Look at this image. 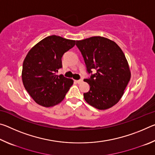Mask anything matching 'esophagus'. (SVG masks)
<instances>
[{"label": "esophagus", "mask_w": 155, "mask_h": 155, "mask_svg": "<svg viewBox=\"0 0 155 155\" xmlns=\"http://www.w3.org/2000/svg\"><path fill=\"white\" fill-rule=\"evenodd\" d=\"M76 81V83H77L78 84H80V83H81L83 82V80L82 79H80V80H77V81Z\"/></svg>", "instance_id": "obj_1"}]
</instances>
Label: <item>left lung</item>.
<instances>
[{"label": "left lung", "mask_w": 155, "mask_h": 155, "mask_svg": "<svg viewBox=\"0 0 155 155\" xmlns=\"http://www.w3.org/2000/svg\"><path fill=\"white\" fill-rule=\"evenodd\" d=\"M90 78L84 81L90 86L84 93L85 101L95 108L104 110L118 103L130 78V71L124 52L109 39L101 36L91 37L77 41Z\"/></svg>", "instance_id": "8db88e82"}]
</instances>
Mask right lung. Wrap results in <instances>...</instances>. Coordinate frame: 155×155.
Returning <instances> with one entry per match:
<instances>
[{
    "mask_svg": "<svg viewBox=\"0 0 155 155\" xmlns=\"http://www.w3.org/2000/svg\"><path fill=\"white\" fill-rule=\"evenodd\" d=\"M75 42V40L51 35L28 51L23 62L22 79L26 90L36 103L50 107L64 99L73 80L57 73L62 68L61 57L74 46Z\"/></svg>",
    "mask_w": 155,
    "mask_h": 155,
    "instance_id": "right-lung-1",
    "label": "right lung"
}]
</instances>
